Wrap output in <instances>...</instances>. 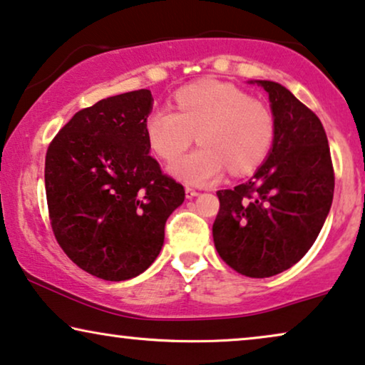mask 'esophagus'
Masks as SVG:
<instances>
[{
    "mask_svg": "<svg viewBox=\"0 0 365 365\" xmlns=\"http://www.w3.org/2000/svg\"><path fill=\"white\" fill-rule=\"evenodd\" d=\"M185 193H187V198H193L198 195V192L193 187H185Z\"/></svg>",
    "mask_w": 365,
    "mask_h": 365,
    "instance_id": "34e87169",
    "label": "esophagus"
}]
</instances>
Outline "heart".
I'll return each instance as SVG.
<instances>
[{
    "label": "heart",
    "instance_id": "b5f03b06",
    "mask_svg": "<svg viewBox=\"0 0 365 365\" xmlns=\"http://www.w3.org/2000/svg\"><path fill=\"white\" fill-rule=\"evenodd\" d=\"M173 101L177 111L157 108L147 116L145 133L153 152L168 162L187 152L197 133L202 147L172 165L183 182L205 185L227 168L232 175L254 172L274 145V111L239 86L200 80L177 90Z\"/></svg>",
    "mask_w": 365,
    "mask_h": 365
}]
</instances>
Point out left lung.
Segmentation results:
<instances>
[{"label": "left lung", "mask_w": 365, "mask_h": 365, "mask_svg": "<svg viewBox=\"0 0 365 365\" xmlns=\"http://www.w3.org/2000/svg\"><path fill=\"white\" fill-rule=\"evenodd\" d=\"M264 86L275 116L269 158L242 185L218 190L213 242L222 260L245 277L287 270L307 254L334 197V167L319 116L275 81Z\"/></svg>", "instance_id": "1"}]
</instances>
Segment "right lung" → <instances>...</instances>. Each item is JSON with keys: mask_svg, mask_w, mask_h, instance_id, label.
Instances as JSON below:
<instances>
[{"mask_svg": "<svg viewBox=\"0 0 365 365\" xmlns=\"http://www.w3.org/2000/svg\"><path fill=\"white\" fill-rule=\"evenodd\" d=\"M150 90L76 111L51 140L45 188L51 230L68 259L98 279H133L157 259L185 188L148 155Z\"/></svg>", "mask_w": 365, "mask_h": 365, "instance_id": "add662e5", "label": "right lung"}]
</instances>
